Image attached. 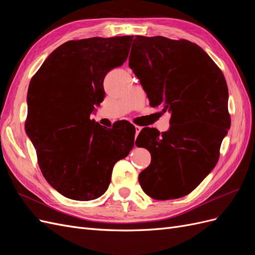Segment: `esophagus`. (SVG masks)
Returning <instances> with one entry per match:
<instances>
[{"instance_id": "esophagus-1", "label": "esophagus", "mask_w": 255, "mask_h": 255, "mask_svg": "<svg viewBox=\"0 0 255 255\" xmlns=\"http://www.w3.org/2000/svg\"><path fill=\"white\" fill-rule=\"evenodd\" d=\"M141 127H138V126H135V135L137 136L138 134H139L140 133V130H141Z\"/></svg>"}]
</instances>
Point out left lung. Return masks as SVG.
Here are the masks:
<instances>
[{
	"instance_id": "obj_1",
	"label": "left lung",
	"mask_w": 255,
	"mask_h": 255,
	"mask_svg": "<svg viewBox=\"0 0 255 255\" xmlns=\"http://www.w3.org/2000/svg\"><path fill=\"white\" fill-rule=\"evenodd\" d=\"M128 66L150 105L171 114L167 132L144 128L137 137L136 145L151 153L140 186L156 200L182 198L218 161L231 126L225 76L198 44L161 36H135Z\"/></svg>"
}]
</instances>
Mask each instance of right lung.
Segmentation results:
<instances>
[{
    "label": "right lung",
    "mask_w": 255,
    "mask_h": 255,
    "mask_svg": "<svg viewBox=\"0 0 255 255\" xmlns=\"http://www.w3.org/2000/svg\"><path fill=\"white\" fill-rule=\"evenodd\" d=\"M133 37L67 41L30 80L25 132L44 179L66 198L101 197L114 165L133 149L132 125L121 121L106 128L90 119L104 100L105 75L127 60Z\"/></svg>",
    "instance_id": "right-lung-1"
}]
</instances>
